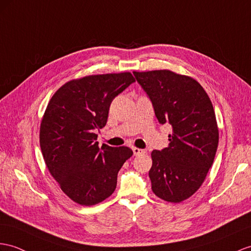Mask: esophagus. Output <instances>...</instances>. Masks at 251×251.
Returning <instances> with one entry per match:
<instances>
[{
    "instance_id": "34e87169",
    "label": "esophagus",
    "mask_w": 251,
    "mask_h": 251,
    "mask_svg": "<svg viewBox=\"0 0 251 251\" xmlns=\"http://www.w3.org/2000/svg\"><path fill=\"white\" fill-rule=\"evenodd\" d=\"M132 150H133V153H134V155H140V154H144V153H146V151H145L144 149L135 148V147H133Z\"/></svg>"
}]
</instances>
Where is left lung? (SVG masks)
I'll list each match as a JSON object with an SVG mask.
<instances>
[{
  "label": "left lung",
  "mask_w": 251,
  "mask_h": 251,
  "mask_svg": "<svg viewBox=\"0 0 251 251\" xmlns=\"http://www.w3.org/2000/svg\"><path fill=\"white\" fill-rule=\"evenodd\" d=\"M161 125L173 126L169 146L151 153V188L168 202L198 191L218 146V127L209 96L194 78L169 70L133 72Z\"/></svg>",
  "instance_id": "1"
}]
</instances>
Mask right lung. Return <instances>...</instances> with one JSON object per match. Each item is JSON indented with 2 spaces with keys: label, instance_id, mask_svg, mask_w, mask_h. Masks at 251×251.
I'll return each instance as SVG.
<instances>
[{
  "label": "right lung",
  "instance_id": "1",
  "mask_svg": "<svg viewBox=\"0 0 251 251\" xmlns=\"http://www.w3.org/2000/svg\"><path fill=\"white\" fill-rule=\"evenodd\" d=\"M135 82L130 72L85 76L53 95L40 126V148L49 172L75 202L94 205L117 185L122 165L133 155L127 147L97 142L115 97Z\"/></svg>",
  "mask_w": 251,
  "mask_h": 251
}]
</instances>
